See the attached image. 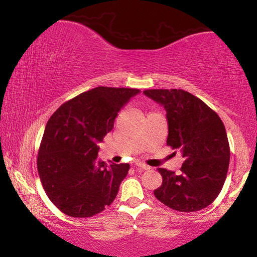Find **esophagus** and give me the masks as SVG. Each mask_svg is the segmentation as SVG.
<instances>
[{
  "instance_id": "1",
  "label": "esophagus",
  "mask_w": 257,
  "mask_h": 257,
  "mask_svg": "<svg viewBox=\"0 0 257 257\" xmlns=\"http://www.w3.org/2000/svg\"><path fill=\"white\" fill-rule=\"evenodd\" d=\"M135 164H136V167L142 168L143 170H150V169H151V167H149V165H146L145 163L141 162V161H136V162H135Z\"/></svg>"
}]
</instances>
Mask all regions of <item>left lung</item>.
<instances>
[{
  "instance_id": "8db88e82",
  "label": "left lung",
  "mask_w": 257,
  "mask_h": 257,
  "mask_svg": "<svg viewBox=\"0 0 257 257\" xmlns=\"http://www.w3.org/2000/svg\"><path fill=\"white\" fill-rule=\"evenodd\" d=\"M144 94L167 111V145L180 150L185 159L179 175L158 171L162 185L154 190L164 205L179 212H195L213 203L224 185L230 147L220 116L202 99L182 89H146Z\"/></svg>"
}]
</instances>
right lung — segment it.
I'll list each match as a JSON object with an SVG mask.
<instances>
[{
	"mask_svg": "<svg viewBox=\"0 0 257 257\" xmlns=\"http://www.w3.org/2000/svg\"><path fill=\"white\" fill-rule=\"evenodd\" d=\"M139 92L99 86L63 103L47 121L37 170L46 195L64 214L89 217L114 201L130 165H107L97 158V144Z\"/></svg>",
	"mask_w": 257,
	"mask_h": 257,
	"instance_id": "1",
	"label": "right lung"
}]
</instances>
